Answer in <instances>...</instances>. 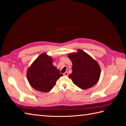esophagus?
Here are the masks:
<instances>
[{
    "label": "esophagus",
    "mask_w": 126,
    "mask_h": 126,
    "mask_svg": "<svg viewBox=\"0 0 126 126\" xmlns=\"http://www.w3.org/2000/svg\"><path fill=\"white\" fill-rule=\"evenodd\" d=\"M63 75H64V76H67L68 75V72H64V73L63 74Z\"/></svg>",
    "instance_id": "esophagus-1"
}]
</instances>
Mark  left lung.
<instances>
[{
  "label": "left lung",
  "instance_id": "left-lung-1",
  "mask_svg": "<svg viewBox=\"0 0 126 126\" xmlns=\"http://www.w3.org/2000/svg\"><path fill=\"white\" fill-rule=\"evenodd\" d=\"M72 63V72L69 75L74 84L87 89L97 83L100 76L98 63L84 51L78 49L77 52L68 55Z\"/></svg>",
  "mask_w": 126,
  "mask_h": 126
}]
</instances>
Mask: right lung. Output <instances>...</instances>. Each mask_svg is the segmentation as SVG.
Returning <instances> with one entry per match:
<instances>
[{"mask_svg": "<svg viewBox=\"0 0 126 126\" xmlns=\"http://www.w3.org/2000/svg\"><path fill=\"white\" fill-rule=\"evenodd\" d=\"M52 63V57L46 52L40 55L32 63L27 71V77L33 88L41 92H49L63 76Z\"/></svg>", "mask_w": 126, "mask_h": 126, "instance_id": "right-lung-1", "label": "right lung"}]
</instances>
